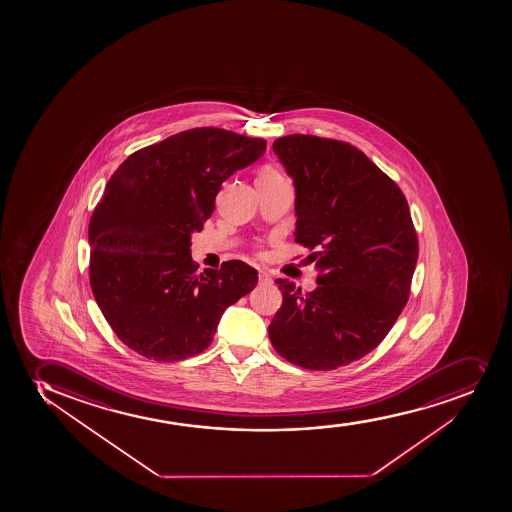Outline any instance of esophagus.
Instances as JSON below:
<instances>
[{"instance_id": "34e87169", "label": "esophagus", "mask_w": 512, "mask_h": 512, "mask_svg": "<svg viewBox=\"0 0 512 512\" xmlns=\"http://www.w3.org/2000/svg\"><path fill=\"white\" fill-rule=\"evenodd\" d=\"M259 281L260 284H267V282L272 281V279H270V275L267 274V272H259Z\"/></svg>"}]
</instances>
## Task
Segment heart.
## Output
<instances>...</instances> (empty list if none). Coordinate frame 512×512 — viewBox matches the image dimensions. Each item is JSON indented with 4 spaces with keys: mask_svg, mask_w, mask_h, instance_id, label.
Instances as JSON below:
<instances>
[{
    "mask_svg": "<svg viewBox=\"0 0 512 512\" xmlns=\"http://www.w3.org/2000/svg\"><path fill=\"white\" fill-rule=\"evenodd\" d=\"M282 181H287V179L274 165H264L257 176V184H275V182Z\"/></svg>",
    "mask_w": 512,
    "mask_h": 512,
    "instance_id": "b5f03b06",
    "label": "heart"
}]
</instances>
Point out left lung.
<instances>
[{"mask_svg": "<svg viewBox=\"0 0 512 512\" xmlns=\"http://www.w3.org/2000/svg\"><path fill=\"white\" fill-rule=\"evenodd\" d=\"M274 152L296 186L294 242L308 248L319 274L309 294L275 281L282 306L270 341L297 367H345L384 340L409 299L419 253L409 204L348 142L294 133L277 138Z\"/></svg>", "mask_w": 512, "mask_h": 512, "instance_id": "obj_1", "label": "left lung"}]
</instances>
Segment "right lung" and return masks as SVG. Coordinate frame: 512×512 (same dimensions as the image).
Instances as JSON below:
<instances>
[{"instance_id":"1","label":"right lung","mask_w":512,"mask_h":512,"mask_svg":"<svg viewBox=\"0 0 512 512\" xmlns=\"http://www.w3.org/2000/svg\"><path fill=\"white\" fill-rule=\"evenodd\" d=\"M265 147L264 138L193 128L133 152L113 172L89 220V284L133 352L155 362L204 352L225 309L257 286L240 260L199 274L191 233L213 215L223 181Z\"/></svg>"}]
</instances>
